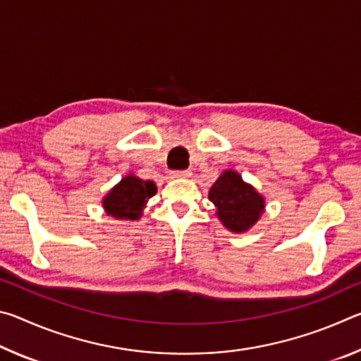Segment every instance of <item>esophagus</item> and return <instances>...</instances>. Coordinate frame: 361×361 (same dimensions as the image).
<instances>
[{"label":"esophagus","mask_w":361,"mask_h":361,"mask_svg":"<svg viewBox=\"0 0 361 361\" xmlns=\"http://www.w3.org/2000/svg\"><path fill=\"white\" fill-rule=\"evenodd\" d=\"M172 175L176 176V178H191L192 172L191 170H180V172H173Z\"/></svg>","instance_id":"obj_1"}]
</instances>
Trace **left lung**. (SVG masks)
<instances>
[{
    "label": "left lung",
    "mask_w": 361,
    "mask_h": 361,
    "mask_svg": "<svg viewBox=\"0 0 361 361\" xmlns=\"http://www.w3.org/2000/svg\"><path fill=\"white\" fill-rule=\"evenodd\" d=\"M209 199L216 207V218L226 229L242 234L253 228L266 210L264 195L243 181L235 170H224L213 183Z\"/></svg>",
    "instance_id": "1"
}]
</instances>
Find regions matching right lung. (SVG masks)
Wrapping results in <instances>:
<instances>
[{
  "instance_id": "obj_1",
  "label": "right lung",
  "mask_w": 361,
  "mask_h": 361,
  "mask_svg": "<svg viewBox=\"0 0 361 361\" xmlns=\"http://www.w3.org/2000/svg\"><path fill=\"white\" fill-rule=\"evenodd\" d=\"M157 192L156 183L129 173L102 199L106 215L121 221H135L143 215L148 200Z\"/></svg>"
}]
</instances>
